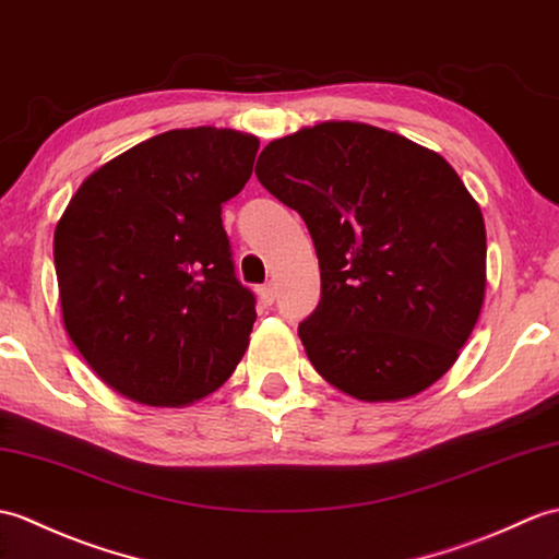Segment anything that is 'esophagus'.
Here are the masks:
<instances>
[{
    "instance_id": "obj_1",
    "label": "esophagus",
    "mask_w": 559,
    "mask_h": 559,
    "mask_svg": "<svg viewBox=\"0 0 559 559\" xmlns=\"http://www.w3.org/2000/svg\"><path fill=\"white\" fill-rule=\"evenodd\" d=\"M257 293H259V300H262L264 305H271L278 297V288H276V283H264L262 288H257Z\"/></svg>"
}]
</instances>
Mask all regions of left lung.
Returning a JSON list of instances; mask_svg holds the SVG:
<instances>
[{"mask_svg": "<svg viewBox=\"0 0 559 559\" xmlns=\"http://www.w3.org/2000/svg\"><path fill=\"white\" fill-rule=\"evenodd\" d=\"M254 174L314 240L321 300L297 335L323 379L402 400L455 365L486 290L484 216L455 168L383 128L329 121L269 142Z\"/></svg>", "mask_w": 559, "mask_h": 559, "instance_id": "left-lung-1", "label": "left lung"}]
</instances>
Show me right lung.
I'll use <instances>...</instances> for the list:
<instances>
[{
    "mask_svg": "<svg viewBox=\"0 0 559 559\" xmlns=\"http://www.w3.org/2000/svg\"><path fill=\"white\" fill-rule=\"evenodd\" d=\"M254 135L186 128L104 164L55 230L63 326L104 383L142 405L214 393L257 319L221 206L252 176Z\"/></svg>",
    "mask_w": 559,
    "mask_h": 559,
    "instance_id": "obj_1",
    "label": "right lung"
}]
</instances>
